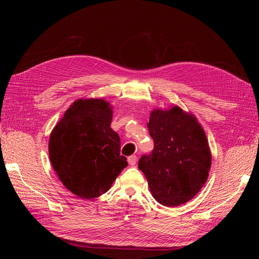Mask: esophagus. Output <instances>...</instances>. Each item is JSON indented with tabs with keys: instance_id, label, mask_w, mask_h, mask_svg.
Returning <instances> with one entry per match:
<instances>
[{
	"instance_id": "34e87169",
	"label": "esophagus",
	"mask_w": 259,
	"mask_h": 259,
	"mask_svg": "<svg viewBox=\"0 0 259 259\" xmlns=\"http://www.w3.org/2000/svg\"><path fill=\"white\" fill-rule=\"evenodd\" d=\"M137 161V156L136 155H131L127 158V162L131 164V165H135Z\"/></svg>"
}]
</instances>
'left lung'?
Wrapping results in <instances>:
<instances>
[{
  "mask_svg": "<svg viewBox=\"0 0 259 259\" xmlns=\"http://www.w3.org/2000/svg\"><path fill=\"white\" fill-rule=\"evenodd\" d=\"M154 148L138 167L154 199L165 206L191 200L205 184L211 156L205 133L192 114L179 107L153 110L147 124Z\"/></svg>",
  "mask_w": 259,
  "mask_h": 259,
  "instance_id": "obj_1",
  "label": "left lung"
}]
</instances>
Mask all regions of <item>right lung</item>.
<instances>
[{"label": "right lung", "instance_id": "1", "mask_svg": "<svg viewBox=\"0 0 259 259\" xmlns=\"http://www.w3.org/2000/svg\"><path fill=\"white\" fill-rule=\"evenodd\" d=\"M112 110L103 99H79L53 130L49 152L64 186L83 199L107 192L127 165L111 127Z\"/></svg>", "mask_w": 259, "mask_h": 259}]
</instances>
